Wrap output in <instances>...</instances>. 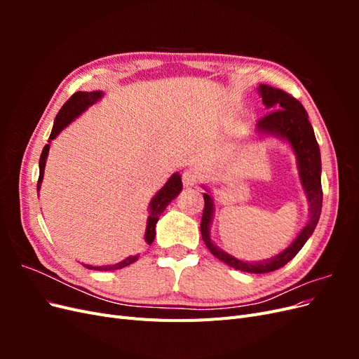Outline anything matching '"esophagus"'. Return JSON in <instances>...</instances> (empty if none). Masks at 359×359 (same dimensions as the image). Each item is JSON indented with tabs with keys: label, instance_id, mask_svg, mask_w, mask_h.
I'll use <instances>...</instances> for the list:
<instances>
[{
	"label": "esophagus",
	"instance_id": "obj_1",
	"mask_svg": "<svg viewBox=\"0 0 359 359\" xmlns=\"http://www.w3.org/2000/svg\"><path fill=\"white\" fill-rule=\"evenodd\" d=\"M199 181V177H198V172L194 169H186L182 173V184L186 187H193L196 186Z\"/></svg>",
	"mask_w": 359,
	"mask_h": 359
}]
</instances>
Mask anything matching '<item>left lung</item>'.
<instances>
[{"instance_id":"8db88e82","label":"left lung","mask_w":359,"mask_h":359,"mask_svg":"<svg viewBox=\"0 0 359 359\" xmlns=\"http://www.w3.org/2000/svg\"><path fill=\"white\" fill-rule=\"evenodd\" d=\"M257 93L262 97L266 109L271 112L256 124V133L259 137H278L280 140H285V142L290 145L293 154L297 157L301 186L309 202V222L283 252L269 259L259 260V262H247V260H241L224 252L211 240L210 229L215 208L211 191L203 187L206 193H203L205 208L201 222V233L210 252L226 265L244 271V273L264 274L285 266L289 260L298 255L299 250L307 243L314 229H316L322 211V161L318 140L316 136H314V130L309 121V114L304 109V106L287 93L273 88L269 85H259Z\"/></svg>"}]
</instances>
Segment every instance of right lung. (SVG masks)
<instances>
[{"instance_id": "right-lung-1", "label": "right lung", "mask_w": 359, "mask_h": 359, "mask_svg": "<svg viewBox=\"0 0 359 359\" xmlns=\"http://www.w3.org/2000/svg\"><path fill=\"white\" fill-rule=\"evenodd\" d=\"M104 93L103 91H91V93H86V91H78L74 93L70 99L62 104V107L60 109V112L55 116V121H53V127H52V132L48 140V145H45L41 151V156H40V161H39V181H37V191H40V186H41V181H43V175H45V166H46V158L49 154V148H50V142L53 139H55L64 128H66L72 121H74L76 118L79 115H82L86 109H88L90 106H93L94 103H97L99 100L103 99ZM182 190V182H181V175L177 172L173 173V175L169 178V181L163 186L157 193L156 196L151 199L149 205H148V220H147V229H145V243L149 245L153 244L154 238H156V224L158 222V217L161 215V212L166 210V206L175 199L180 191ZM137 255L135 256H128L121 262H118L115 265H104V266H93V265H85V268L88 269H95V271H114V269H121L124 266L132 265L133 262L137 260Z\"/></svg>"}]
</instances>
